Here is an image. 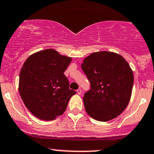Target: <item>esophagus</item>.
I'll list each match as a JSON object with an SVG mask.
<instances>
[{
	"instance_id": "esophagus-1",
	"label": "esophagus",
	"mask_w": 154,
	"mask_h": 154,
	"mask_svg": "<svg viewBox=\"0 0 154 154\" xmlns=\"http://www.w3.org/2000/svg\"><path fill=\"white\" fill-rule=\"evenodd\" d=\"M77 94H79V95H80L81 93H82V90H81L80 88L77 89Z\"/></svg>"
}]
</instances>
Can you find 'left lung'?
Returning a JSON list of instances; mask_svg holds the SVG:
<instances>
[{"label":"left lung","mask_w":154,"mask_h":154,"mask_svg":"<svg viewBox=\"0 0 154 154\" xmlns=\"http://www.w3.org/2000/svg\"><path fill=\"white\" fill-rule=\"evenodd\" d=\"M81 68L91 83L83 97L88 114L96 121H108L124 112L134 83L127 61L115 52H97L84 59Z\"/></svg>","instance_id":"8db88e82"}]
</instances>
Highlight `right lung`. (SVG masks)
<instances>
[{"label": "right lung", "instance_id": "obj_1", "mask_svg": "<svg viewBox=\"0 0 154 154\" xmlns=\"http://www.w3.org/2000/svg\"><path fill=\"white\" fill-rule=\"evenodd\" d=\"M72 58L52 49L33 53L20 74L19 91L25 105L33 116L52 121L61 116L76 91L69 89L63 72Z\"/></svg>", "mask_w": 154, "mask_h": 154}]
</instances>
